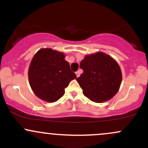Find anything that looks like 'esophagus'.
I'll list each match as a JSON object with an SVG mask.
<instances>
[{"instance_id":"obj_1","label":"esophagus","mask_w":148,"mask_h":148,"mask_svg":"<svg viewBox=\"0 0 148 148\" xmlns=\"http://www.w3.org/2000/svg\"><path fill=\"white\" fill-rule=\"evenodd\" d=\"M80 74H81L80 71H77V72H76V75H77V77H79V76H80Z\"/></svg>"}]
</instances>
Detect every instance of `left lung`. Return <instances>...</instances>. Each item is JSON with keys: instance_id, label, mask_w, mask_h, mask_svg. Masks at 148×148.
<instances>
[{"instance_id": "1", "label": "left lung", "mask_w": 148, "mask_h": 148, "mask_svg": "<svg viewBox=\"0 0 148 148\" xmlns=\"http://www.w3.org/2000/svg\"><path fill=\"white\" fill-rule=\"evenodd\" d=\"M83 74L77 81L86 98L95 103H103L119 90L122 74L117 62L109 55L97 52L86 55L80 63Z\"/></svg>"}]
</instances>
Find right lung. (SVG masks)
Segmentation results:
<instances>
[{
  "label": "right lung",
  "mask_w": 148,
  "mask_h": 148,
  "mask_svg": "<svg viewBox=\"0 0 148 148\" xmlns=\"http://www.w3.org/2000/svg\"><path fill=\"white\" fill-rule=\"evenodd\" d=\"M62 52L41 48L31 61L28 71L29 85L38 98L48 103L58 101L64 88L77 76L71 71Z\"/></svg>",
  "instance_id": "1"
}]
</instances>
